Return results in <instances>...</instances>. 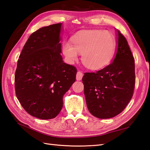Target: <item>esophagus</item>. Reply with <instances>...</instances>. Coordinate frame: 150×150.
<instances>
[{"instance_id":"obj_1","label":"esophagus","mask_w":150,"mask_h":150,"mask_svg":"<svg viewBox=\"0 0 150 150\" xmlns=\"http://www.w3.org/2000/svg\"><path fill=\"white\" fill-rule=\"evenodd\" d=\"M82 77H83V73H82L81 71H78L77 73V75H76V80L81 81Z\"/></svg>"}]
</instances>
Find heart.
<instances>
[{"instance_id":"obj_1","label":"heart","mask_w":150,"mask_h":150,"mask_svg":"<svg viewBox=\"0 0 150 150\" xmlns=\"http://www.w3.org/2000/svg\"><path fill=\"white\" fill-rule=\"evenodd\" d=\"M72 46L64 43L62 53L69 63L78 60L81 53V61L88 69L98 70L104 68L112 59L116 47V40L109 31L91 30L84 31L71 39Z\"/></svg>"}]
</instances>
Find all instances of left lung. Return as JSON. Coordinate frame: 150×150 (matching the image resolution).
<instances>
[{
    "label": "left lung",
    "instance_id": "1",
    "mask_svg": "<svg viewBox=\"0 0 150 150\" xmlns=\"http://www.w3.org/2000/svg\"><path fill=\"white\" fill-rule=\"evenodd\" d=\"M115 31L117 46L113 61L96 73H85L82 77L88 110L102 119L122 112L135 88L134 59L126 38Z\"/></svg>",
    "mask_w": 150,
    "mask_h": 150
}]
</instances>
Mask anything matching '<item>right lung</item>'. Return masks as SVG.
I'll use <instances>...</instances> for the list:
<instances>
[{
    "label": "right lung",
    "instance_id": "add662e5",
    "mask_svg": "<svg viewBox=\"0 0 150 150\" xmlns=\"http://www.w3.org/2000/svg\"><path fill=\"white\" fill-rule=\"evenodd\" d=\"M62 23L41 28L28 38L18 60L15 93L22 106L40 119L56 117L77 69L61 56Z\"/></svg>",
    "mask_w": 150,
    "mask_h": 150
}]
</instances>
